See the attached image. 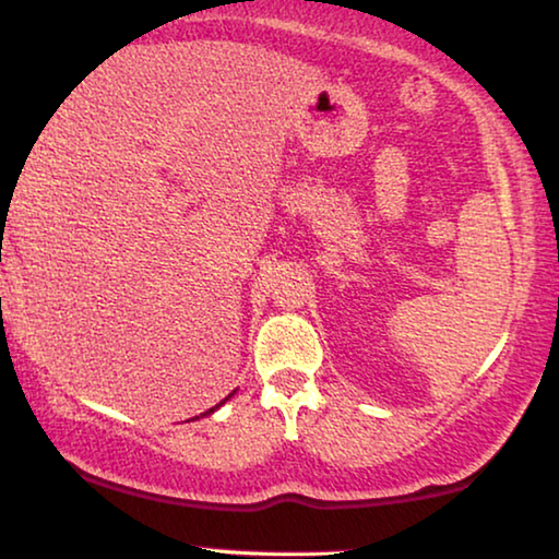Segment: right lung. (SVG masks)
Listing matches in <instances>:
<instances>
[{
    "label": "right lung",
    "mask_w": 559,
    "mask_h": 559,
    "mask_svg": "<svg viewBox=\"0 0 559 559\" xmlns=\"http://www.w3.org/2000/svg\"><path fill=\"white\" fill-rule=\"evenodd\" d=\"M228 399H230V396H226V399H223V402H221V404H226V402H228ZM221 404H215V406H213V409H207V412H203V414H200V416H207V414H213L215 409H218V406H221Z\"/></svg>",
    "instance_id": "right-lung-1"
}]
</instances>
